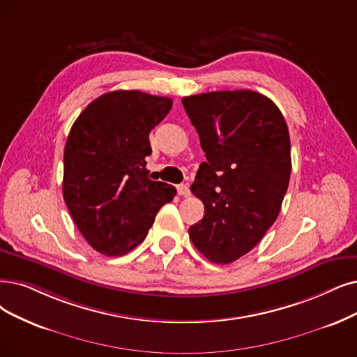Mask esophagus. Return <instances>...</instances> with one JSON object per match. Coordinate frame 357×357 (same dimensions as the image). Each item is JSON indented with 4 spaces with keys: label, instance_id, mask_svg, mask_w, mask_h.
<instances>
[{
    "label": "esophagus",
    "instance_id": "34e87169",
    "mask_svg": "<svg viewBox=\"0 0 357 357\" xmlns=\"http://www.w3.org/2000/svg\"><path fill=\"white\" fill-rule=\"evenodd\" d=\"M177 193H178L180 196H189V195H190V190H189L188 184H177Z\"/></svg>",
    "mask_w": 357,
    "mask_h": 357
}]
</instances>
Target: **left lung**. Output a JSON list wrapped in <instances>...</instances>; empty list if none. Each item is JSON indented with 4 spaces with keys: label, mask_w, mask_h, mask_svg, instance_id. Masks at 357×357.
<instances>
[{
    "label": "left lung",
    "mask_w": 357,
    "mask_h": 357,
    "mask_svg": "<svg viewBox=\"0 0 357 357\" xmlns=\"http://www.w3.org/2000/svg\"><path fill=\"white\" fill-rule=\"evenodd\" d=\"M181 102L206 156L190 188L205 215L189 236L208 261L231 264L259 243L280 213L291 173L287 124L269 98L249 89Z\"/></svg>",
    "instance_id": "obj_1"
}]
</instances>
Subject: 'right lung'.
<instances>
[{"label": "right lung", "mask_w": 357, "mask_h": 357, "mask_svg": "<svg viewBox=\"0 0 357 357\" xmlns=\"http://www.w3.org/2000/svg\"><path fill=\"white\" fill-rule=\"evenodd\" d=\"M173 107L140 91L104 93L71 126L63 196L75 224L99 253L121 256L145 240L176 188L149 180V133Z\"/></svg>", "instance_id": "1"}]
</instances>
